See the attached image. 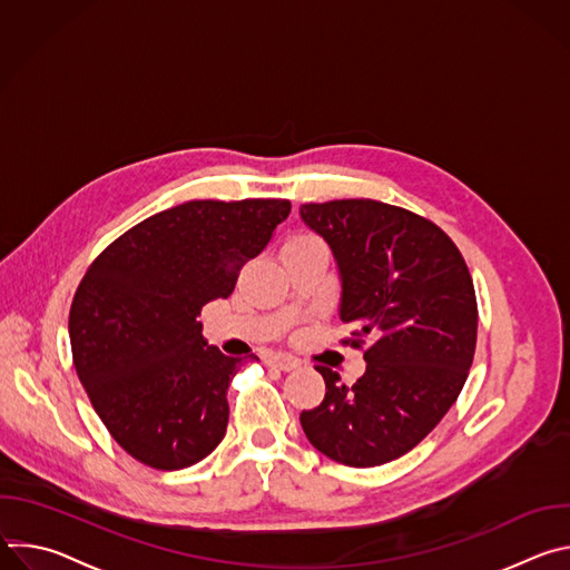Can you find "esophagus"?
I'll use <instances>...</instances> for the list:
<instances>
[{"mask_svg": "<svg viewBox=\"0 0 570 570\" xmlns=\"http://www.w3.org/2000/svg\"><path fill=\"white\" fill-rule=\"evenodd\" d=\"M266 365L277 367L282 372H291V370L297 367V358L286 356V354H271V356H266Z\"/></svg>", "mask_w": 570, "mask_h": 570, "instance_id": "34e87169", "label": "esophagus"}]
</instances>
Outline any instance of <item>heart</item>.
Listing matches in <instances>:
<instances>
[{
    "mask_svg": "<svg viewBox=\"0 0 570 570\" xmlns=\"http://www.w3.org/2000/svg\"><path fill=\"white\" fill-rule=\"evenodd\" d=\"M311 243H320L315 236H311V234H297V236H293V238H288L286 243H284V248H299V246H311Z\"/></svg>",
    "mask_w": 570,
    "mask_h": 570,
    "instance_id": "heart-1",
    "label": "heart"
}]
</instances>
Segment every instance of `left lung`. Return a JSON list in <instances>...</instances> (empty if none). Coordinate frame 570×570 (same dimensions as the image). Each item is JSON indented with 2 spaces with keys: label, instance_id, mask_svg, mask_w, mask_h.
<instances>
[{
  "label": "left lung",
  "instance_id": "obj_1",
  "mask_svg": "<svg viewBox=\"0 0 570 570\" xmlns=\"http://www.w3.org/2000/svg\"><path fill=\"white\" fill-rule=\"evenodd\" d=\"M341 279L338 315L370 338L352 385L315 367L327 392L299 415L308 442L347 466H379L415 449L455 403L475 352L473 282L455 243L431 220L379 200L299 205Z\"/></svg>",
  "mask_w": 570,
  "mask_h": 570
}]
</instances>
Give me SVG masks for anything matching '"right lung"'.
Instances as JSON below:
<instances>
[{
  "label": "right lung",
  "mask_w": 570,
  "mask_h": 570,
  "mask_svg": "<svg viewBox=\"0 0 570 570\" xmlns=\"http://www.w3.org/2000/svg\"><path fill=\"white\" fill-rule=\"evenodd\" d=\"M288 200H191L130 227L88 268L69 311L73 367L135 460L176 471L225 438L238 358L203 336L200 308L234 291Z\"/></svg>",
  "instance_id": "obj_1"
}]
</instances>
